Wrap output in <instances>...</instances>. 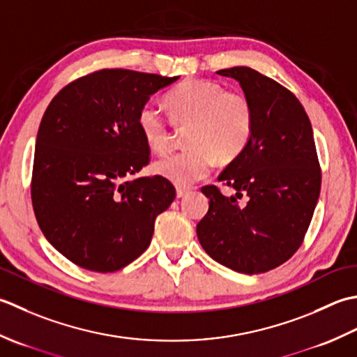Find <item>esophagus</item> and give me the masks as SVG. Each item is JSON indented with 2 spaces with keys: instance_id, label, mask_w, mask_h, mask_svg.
<instances>
[{
  "instance_id": "esophagus-1",
  "label": "esophagus",
  "mask_w": 357,
  "mask_h": 357,
  "mask_svg": "<svg viewBox=\"0 0 357 357\" xmlns=\"http://www.w3.org/2000/svg\"><path fill=\"white\" fill-rule=\"evenodd\" d=\"M189 192L188 188L183 186H177V197H185V195Z\"/></svg>"
}]
</instances>
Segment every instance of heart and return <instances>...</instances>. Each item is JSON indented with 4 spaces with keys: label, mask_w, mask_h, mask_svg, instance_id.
<instances>
[{
    "label": "heart",
    "mask_w": 357,
    "mask_h": 357,
    "mask_svg": "<svg viewBox=\"0 0 357 357\" xmlns=\"http://www.w3.org/2000/svg\"><path fill=\"white\" fill-rule=\"evenodd\" d=\"M171 120L189 128L188 151L158 160L154 169L180 186H189L213 171L217 158L223 163L236 160L248 146L254 130V107L240 89L209 79L189 78L166 96ZM138 129L151 151L166 154L172 148L171 121L160 107L143 105L137 117Z\"/></svg>",
    "instance_id": "obj_1"
}]
</instances>
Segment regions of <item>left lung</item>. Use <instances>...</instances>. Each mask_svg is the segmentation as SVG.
I'll list each match as a JSON object with an SVG mask.
<instances>
[{
    "label": "left lung",
    "mask_w": 357,
    "mask_h": 357,
    "mask_svg": "<svg viewBox=\"0 0 357 357\" xmlns=\"http://www.w3.org/2000/svg\"><path fill=\"white\" fill-rule=\"evenodd\" d=\"M236 78L254 107L246 149L227 166L209 199L197 237L211 257L243 274L285 264L301 248L321 192L322 172L312 128L301 101L285 86L251 68L217 70Z\"/></svg>",
    "instance_id": "left-lung-1"
}]
</instances>
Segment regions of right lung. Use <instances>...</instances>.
<instances>
[{"instance_id": "add662e5", "label": "right lung", "mask_w": 357, "mask_h": 357, "mask_svg": "<svg viewBox=\"0 0 357 357\" xmlns=\"http://www.w3.org/2000/svg\"><path fill=\"white\" fill-rule=\"evenodd\" d=\"M177 78L100 69L49 103L36 134L32 206L50 245L77 266L114 273L129 265L176 199L168 178L130 176L151 160L138 112Z\"/></svg>"}]
</instances>
